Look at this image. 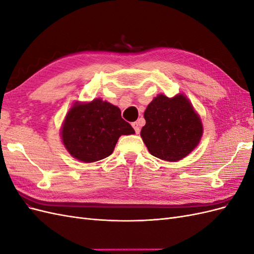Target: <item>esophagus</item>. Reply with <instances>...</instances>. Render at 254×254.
I'll return each instance as SVG.
<instances>
[{"instance_id":"34e87169","label":"esophagus","mask_w":254,"mask_h":254,"mask_svg":"<svg viewBox=\"0 0 254 254\" xmlns=\"http://www.w3.org/2000/svg\"><path fill=\"white\" fill-rule=\"evenodd\" d=\"M132 127H133V129H134L135 133H139V132H140V123H139V122L132 123Z\"/></svg>"}]
</instances>
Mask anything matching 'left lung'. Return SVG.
<instances>
[{"label": "left lung", "mask_w": 254, "mask_h": 254, "mask_svg": "<svg viewBox=\"0 0 254 254\" xmlns=\"http://www.w3.org/2000/svg\"><path fill=\"white\" fill-rule=\"evenodd\" d=\"M141 136L153 157L177 162L196 148L203 128L199 115L183 94H159L144 112Z\"/></svg>", "instance_id": "obj_1"}]
</instances>
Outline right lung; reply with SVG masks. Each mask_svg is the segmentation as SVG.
<instances>
[{"label":"right lung","instance_id":"1","mask_svg":"<svg viewBox=\"0 0 254 254\" xmlns=\"http://www.w3.org/2000/svg\"><path fill=\"white\" fill-rule=\"evenodd\" d=\"M133 133L119 107L95 98L73 105L61 128V140L72 157L91 163L109 157L122 134Z\"/></svg>","mask_w":254,"mask_h":254}]
</instances>
